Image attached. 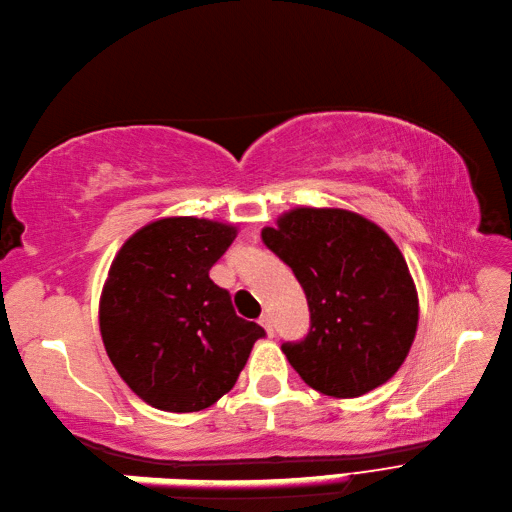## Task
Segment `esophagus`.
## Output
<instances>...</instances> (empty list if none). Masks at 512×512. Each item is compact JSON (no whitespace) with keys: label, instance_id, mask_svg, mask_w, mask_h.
<instances>
[{"label":"esophagus","instance_id":"esophagus-1","mask_svg":"<svg viewBox=\"0 0 512 512\" xmlns=\"http://www.w3.org/2000/svg\"><path fill=\"white\" fill-rule=\"evenodd\" d=\"M259 324L261 326H264V329H266V333L268 335H272V316H270V313L266 311V313H261V318H259Z\"/></svg>","mask_w":512,"mask_h":512}]
</instances>
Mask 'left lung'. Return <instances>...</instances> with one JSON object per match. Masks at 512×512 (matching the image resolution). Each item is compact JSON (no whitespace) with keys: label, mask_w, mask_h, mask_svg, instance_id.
Segmentation results:
<instances>
[{"label":"left lung","mask_w":512,"mask_h":512,"mask_svg":"<svg viewBox=\"0 0 512 512\" xmlns=\"http://www.w3.org/2000/svg\"><path fill=\"white\" fill-rule=\"evenodd\" d=\"M261 240L303 285L311 329L283 352L303 381L331 398L385 385L413 346L415 281L389 233L342 207H294Z\"/></svg>","instance_id":"obj_1"}]
</instances>
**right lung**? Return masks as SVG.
<instances>
[{
  "label": "right lung",
  "mask_w": 512,
  "mask_h": 512,
  "mask_svg": "<svg viewBox=\"0 0 512 512\" xmlns=\"http://www.w3.org/2000/svg\"><path fill=\"white\" fill-rule=\"evenodd\" d=\"M238 235L231 222L168 216L116 253L99 298V331L127 387L153 409L194 413L233 389L264 337L235 316L209 270Z\"/></svg>",
  "instance_id": "1"
}]
</instances>
